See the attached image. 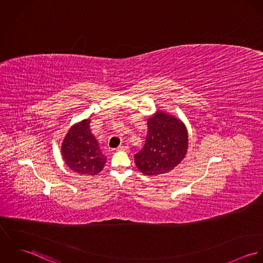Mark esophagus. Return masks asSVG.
<instances>
[{
  "instance_id": "1",
  "label": "esophagus",
  "mask_w": 263,
  "mask_h": 263,
  "mask_svg": "<svg viewBox=\"0 0 263 263\" xmlns=\"http://www.w3.org/2000/svg\"><path fill=\"white\" fill-rule=\"evenodd\" d=\"M127 147L126 146H123V145H120L119 147H117V149H116V151H127Z\"/></svg>"
}]
</instances>
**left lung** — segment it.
Returning a JSON list of instances; mask_svg holds the SVG:
<instances>
[{
  "label": "left lung",
  "mask_w": 263,
  "mask_h": 263,
  "mask_svg": "<svg viewBox=\"0 0 263 263\" xmlns=\"http://www.w3.org/2000/svg\"><path fill=\"white\" fill-rule=\"evenodd\" d=\"M187 129L177 117L157 111L148 119V133L144 148L135 155L138 169L148 176L167 173L185 157Z\"/></svg>",
  "instance_id": "1"
}]
</instances>
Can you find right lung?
Listing matches in <instances>:
<instances>
[{
    "label": "right lung",
    "mask_w": 263,
    "mask_h": 263,
    "mask_svg": "<svg viewBox=\"0 0 263 263\" xmlns=\"http://www.w3.org/2000/svg\"><path fill=\"white\" fill-rule=\"evenodd\" d=\"M90 122V119H84L69 129L62 144V155L71 170L94 176L103 169L106 157L91 133Z\"/></svg>",
    "instance_id": "1"
}]
</instances>
